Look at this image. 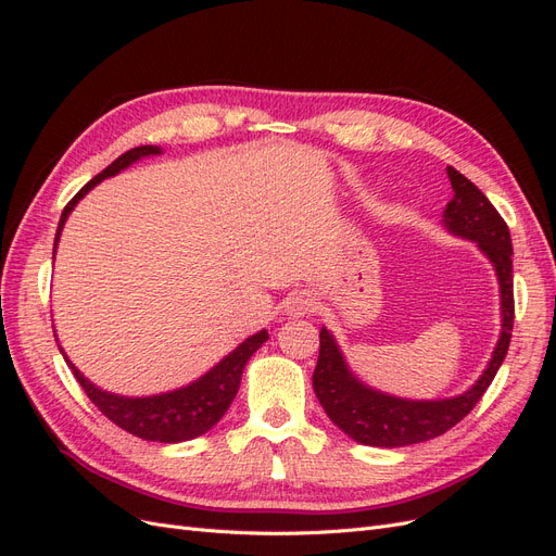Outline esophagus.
Segmentation results:
<instances>
[{
    "label": "esophagus",
    "instance_id": "34e87169",
    "mask_svg": "<svg viewBox=\"0 0 556 556\" xmlns=\"http://www.w3.org/2000/svg\"><path fill=\"white\" fill-rule=\"evenodd\" d=\"M313 308V299H308L306 294H292L288 299V304H285V311L290 315H304Z\"/></svg>",
    "mask_w": 556,
    "mask_h": 556
}]
</instances>
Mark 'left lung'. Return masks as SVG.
Instances as JSON below:
<instances>
[{
	"label": "left lung",
	"mask_w": 556,
	"mask_h": 556,
	"mask_svg": "<svg viewBox=\"0 0 556 556\" xmlns=\"http://www.w3.org/2000/svg\"><path fill=\"white\" fill-rule=\"evenodd\" d=\"M452 199L443 211V223L454 237L476 241L494 264L501 285V336L478 382L468 392L441 401H408L382 394L352 376L333 336L319 331V355L313 374L315 396L331 422L352 441L374 447H403L443 435L476 408L508 355L515 319L513 296V243L498 211L473 182L447 166Z\"/></svg>",
	"instance_id": "1"
}]
</instances>
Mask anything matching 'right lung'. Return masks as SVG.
Segmentation results:
<instances>
[{
    "label": "right lung",
    "instance_id": "1",
    "mask_svg": "<svg viewBox=\"0 0 556 556\" xmlns=\"http://www.w3.org/2000/svg\"><path fill=\"white\" fill-rule=\"evenodd\" d=\"M160 153H162V148H157V146L131 148L125 155L111 162L102 174H97L90 182L83 185V188L76 192V197L62 211L58 233H55V248L60 243V233H62L66 217H70L74 206L94 188L97 182H102L109 176L121 174L131 162H137L148 155H160ZM266 341H268V333H266V329H262L255 336L245 339L237 350H231L220 364H215L208 374L190 382L188 387H180V390L164 392L157 396H137V399L99 390V387H94L70 362V357L64 355L62 348H60V352H62L64 362L70 364L76 380L80 382L83 392L88 394V399L111 419L113 425L125 429L127 433L139 435V439H143V441L180 443V441L197 439V435L206 433L211 427L220 422V417L227 413L233 396H237V392H239L241 376H243V368H245L248 359L255 355V350H260L262 343H266Z\"/></svg>",
    "mask_w": 556,
    "mask_h": 556
}]
</instances>
